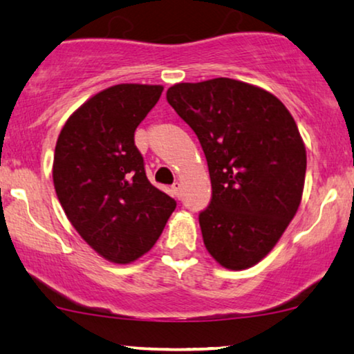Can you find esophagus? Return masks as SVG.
<instances>
[{"label":"esophagus","mask_w":354,"mask_h":354,"mask_svg":"<svg viewBox=\"0 0 354 354\" xmlns=\"http://www.w3.org/2000/svg\"><path fill=\"white\" fill-rule=\"evenodd\" d=\"M172 193H174V196L176 198H180L182 196V183L180 182H176L172 185Z\"/></svg>","instance_id":"1"}]
</instances>
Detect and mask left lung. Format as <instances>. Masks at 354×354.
Segmentation results:
<instances>
[{
  "label": "left lung",
  "mask_w": 354,
  "mask_h": 354,
  "mask_svg": "<svg viewBox=\"0 0 354 354\" xmlns=\"http://www.w3.org/2000/svg\"><path fill=\"white\" fill-rule=\"evenodd\" d=\"M167 101L209 169L211 205L200 214L207 253L225 269L253 268L301 203L306 148L297 122L270 91L225 77L172 85Z\"/></svg>",
  "instance_id": "obj_1"
}]
</instances>
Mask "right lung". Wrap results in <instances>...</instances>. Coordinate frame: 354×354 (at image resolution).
Wrapping results in <instances>:
<instances>
[{
	"mask_svg": "<svg viewBox=\"0 0 354 354\" xmlns=\"http://www.w3.org/2000/svg\"><path fill=\"white\" fill-rule=\"evenodd\" d=\"M162 85L119 84L86 100L56 142L53 182L67 219L101 258L129 264L161 236L177 203L151 185L135 147Z\"/></svg>",
	"mask_w": 354,
	"mask_h": 354,
	"instance_id": "1",
	"label": "right lung"
}]
</instances>
